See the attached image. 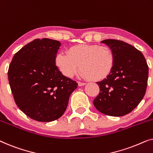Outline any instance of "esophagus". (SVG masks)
Listing matches in <instances>:
<instances>
[{
	"instance_id": "34e87169",
	"label": "esophagus",
	"mask_w": 153,
	"mask_h": 153,
	"mask_svg": "<svg viewBox=\"0 0 153 153\" xmlns=\"http://www.w3.org/2000/svg\"><path fill=\"white\" fill-rule=\"evenodd\" d=\"M79 86H83V85H85V83H81V82H78Z\"/></svg>"
}]
</instances>
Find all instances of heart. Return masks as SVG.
<instances>
[{"instance_id":"heart-1","label":"heart","mask_w":153,"mask_h":153,"mask_svg":"<svg viewBox=\"0 0 153 153\" xmlns=\"http://www.w3.org/2000/svg\"><path fill=\"white\" fill-rule=\"evenodd\" d=\"M54 61L60 72L68 78L74 77L80 66L81 77L99 81L112 72L115 55L113 50L106 46L79 45L69 48L67 54L58 53Z\"/></svg>"}]
</instances>
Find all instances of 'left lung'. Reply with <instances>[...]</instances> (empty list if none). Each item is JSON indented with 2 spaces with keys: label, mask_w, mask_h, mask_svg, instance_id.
<instances>
[{
  "label": "left lung",
  "mask_w": 153,
  "mask_h": 153,
  "mask_svg": "<svg viewBox=\"0 0 153 153\" xmlns=\"http://www.w3.org/2000/svg\"><path fill=\"white\" fill-rule=\"evenodd\" d=\"M101 42L113 50L115 65L106 78L97 82L100 91L93 104L105 115L125 116L134 109L145 95L147 62L141 51L125 42L108 39Z\"/></svg>",
  "instance_id": "8db88e82"
}]
</instances>
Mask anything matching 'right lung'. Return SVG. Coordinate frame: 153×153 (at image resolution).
<instances>
[{"mask_svg": "<svg viewBox=\"0 0 153 153\" xmlns=\"http://www.w3.org/2000/svg\"><path fill=\"white\" fill-rule=\"evenodd\" d=\"M60 45L54 39H34L14 54L9 66L8 79L16 105L39 122L60 118L78 85L56 65Z\"/></svg>", "mask_w": 153, "mask_h": 153, "instance_id": "right-lung-1", "label": "right lung"}]
</instances>
